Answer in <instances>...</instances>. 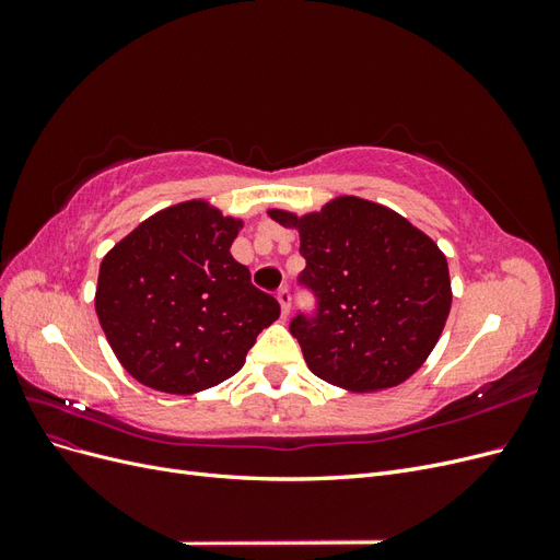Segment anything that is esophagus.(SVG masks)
<instances>
[{"instance_id": "obj_1", "label": "esophagus", "mask_w": 560, "mask_h": 560, "mask_svg": "<svg viewBox=\"0 0 560 560\" xmlns=\"http://www.w3.org/2000/svg\"><path fill=\"white\" fill-rule=\"evenodd\" d=\"M278 301H280V308H282V317L290 315V308H292L290 287H280V290H278Z\"/></svg>"}]
</instances>
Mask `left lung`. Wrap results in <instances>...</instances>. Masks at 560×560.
<instances>
[{
  "label": "left lung",
  "instance_id": "left-lung-1",
  "mask_svg": "<svg viewBox=\"0 0 560 560\" xmlns=\"http://www.w3.org/2000/svg\"><path fill=\"white\" fill-rule=\"evenodd\" d=\"M268 214L301 238L299 282L317 311L299 313L290 331L313 374L350 393L411 378L442 336L453 299L446 257L430 235L358 196L303 217Z\"/></svg>",
  "mask_w": 560,
  "mask_h": 560
}]
</instances>
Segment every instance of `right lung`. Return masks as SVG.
Returning a JSON list of instances; mask_svg holds the SVG:
<instances>
[{"mask_svg": "<svg viewBox=\"0 0 560 560\" xmlns=\"http://www.w3.org/2000/svg\"><path fill=\"white\" fill-rule=\"evenodd\" d=\"M241 219L208 200L165 208L100 264L95 313L128 374L167 395H194L238 374L280 303L231 257Z\"/></svg>", "mask_w": 560, "mask_h": 560, "instance_id": "obj_1", "label": "right lung"}]
</instances>
